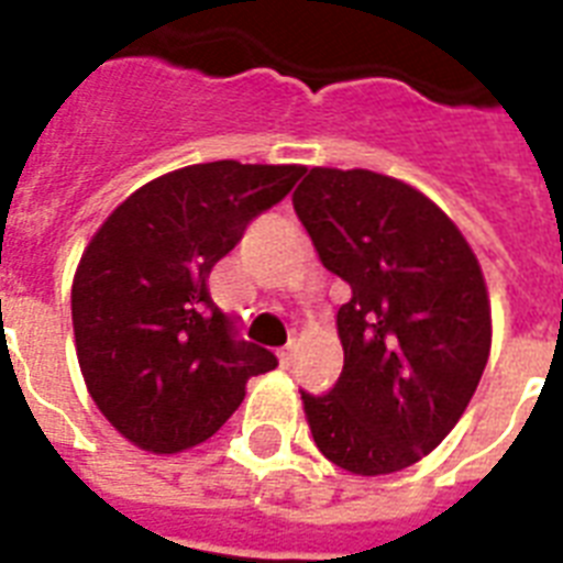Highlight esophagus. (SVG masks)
<instances>
[{
    "label": "esophagus",
    "mask_w": 563,
    "mask_h": 563,
    "mask_svg": "<svg viewBox=\"0 0 563 563\" xmlns=\"http://www.w3.org/2000/svg\"><path fill=\"white\" fill-rule=\"evenodd\" d=\"M277 356H280L283 368H291V365H295V347H291V344H286Z\"/></svg>",
    "instance_id": "esophagus-1"
}]
</instances>
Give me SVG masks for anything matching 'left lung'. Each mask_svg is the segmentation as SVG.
I'll list each match as a JSON object with an SVG mask.
<instances>
[{
  "mask_svg": "<svg viewBox=\"0 0 563 563\" xmlns=\"http://www.w3.org/2000/svg\"><path fill=\"white\" fill-rule=\"evenodd\" d=\"M291 203L351 286L335 316L342 376L324 397L300 391L312 438L356 476L402 471L450 435L488 365L479 260L432 198L388 175L316 166Z\"/></svg>",
  "mask_w": 563,
  "mask_h": 563,
  "instance_id": "1",
  "label": "left lung"
}]
</instances>
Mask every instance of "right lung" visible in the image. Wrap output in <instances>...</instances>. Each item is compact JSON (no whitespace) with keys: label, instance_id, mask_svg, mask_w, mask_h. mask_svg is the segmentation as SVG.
<instances>
[{"label":"right lung","instance_id":"add662e5","mask_svg":"<svg viewBox=\"0 0 563 563\" xmlns=\"http://www.w3.org/2000/svg\"><path fill=\"white\" fill-rule=\"evenodd\" d=\"M303 166L195 163L128 195L75 268L73 330L92 402L145 453L216 435L277 356L242 342L207 277Z\"/></svg>","mask_w":563,"mask_h":563}]
</instances>
